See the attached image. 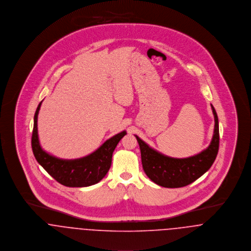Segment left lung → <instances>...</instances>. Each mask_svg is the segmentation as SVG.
Instances as JSON below:
<instances>
[{
	"label": "left lung",
	"mask_w": 251,
	"mask_h": 251,
	"mask_svg": "<svg viewBox=\"0 0 251 251\" xmlns=\"http://www.w3.org/2000/svg\"><path fill=\"white\" fill-rule=\"evenodd\" d=\"M211 107L215 117L213 139L205 150L195 156L184 159L167 157L136 136L140 148L142 167L150 180L161 187L181 188L195 182L212 167L219 152L220 130L218 114L213 105Z\"/></svg>",
	"instance_id": "left-lung-1"
}]
</instances>
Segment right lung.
<instances>
[{
    "label": "right lung",
    "mask_w": 251,
    "mask_h": 251,
    "mask_svg": "<svg viewBox=\"0 0 251 251\" xmlns=\"http://www.w3.org/2000/svg\"><path fill=\"white\" fill-rule=\"evenodd\" d=\"M42 101L39 103L33 118L31 148L38 164L43 167L59 184L72 187H88L100 182L108 173L112 165V153L126 135L123 131L106 140L96 151L84 158L75 160H62L45 152L39 143L37 134V116Z\"/></svg>",
    "instance_id": "1"
}]
</instances>
